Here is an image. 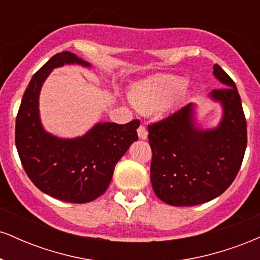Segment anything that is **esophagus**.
Instances as JSON below:
<instances>
[{"instance_id":"esophagus-1","label":"esophagus","mask_w":260,"mask_h":260,"mask_svg":"<svg viewBox=\"0 0 260 260\" xmlns=\"http://www.w3.org/2000/svg\"><path fill=\"white\" fill-rule=\"evenodd\" d=\"M138 136L140 139H147L148 138V129L144 124H140L138 127Z\"/></svg>"}]
</instances>
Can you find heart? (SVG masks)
I'll use <instances>...</instances> for the list:
<instances>
[{"label":"heart","mask_w":260,"mask_h":260,"mask_svg":"<svg viewBox=\"0 0 260 260\" xmlns=\"http://www.w3.org/2000/svg\"><path fill=\"white\" fill-rule=\"evenodd\" d=\"M183 78L177 76H156L137 83L131 90V100L137 109L144 112L154 111L165 103L174 106L186 96Z\"/></svg>","instance_id":"obj_1"}]
</instances>
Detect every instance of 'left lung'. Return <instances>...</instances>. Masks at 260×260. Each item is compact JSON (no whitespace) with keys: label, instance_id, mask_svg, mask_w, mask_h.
Returning a JSON list of instances; mask_svg holds the SVG:
<instances>
[{"label":"left lung","instance_id":"left-lung-1","mask_svg":"<svg viewBox=\"0 0 260 260\" xmlns=\"http://www.w3.org/2000/svg\"><path fill=\"white\" fill-rule=\"evenodd\" d=\"M214 74L226 85L210 94L223 106L216 129H198L190 104L148 126L153 189L157 198L174 207L203 204L222 194L242 165L247 122L240 94L219 64H214Z\"/></svg>","mask_w":260,"mask_h":260}]
</instances>
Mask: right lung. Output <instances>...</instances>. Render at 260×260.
Instances as JSON below:
<instances>
[{"label": "right lung", "mask_w": 260, "mask_h": 260, "mask_svg": "<svg viewBox=\"0 0 260 260\" xmlns=\"http://www.w3.org/2000/svg\"><path fill=\"white\" fill-rule=\"evenodd\" d=\"M89 66L72 52L56 53L26 86L16 120V147L24 171L41 192L68 203H89L105 193L113 169L138 139L139 120L126 124L98 123L82 138L58 139L39 120V92L53 68Z\"/></svg>", "instance_id": "1"}]
</instances>
